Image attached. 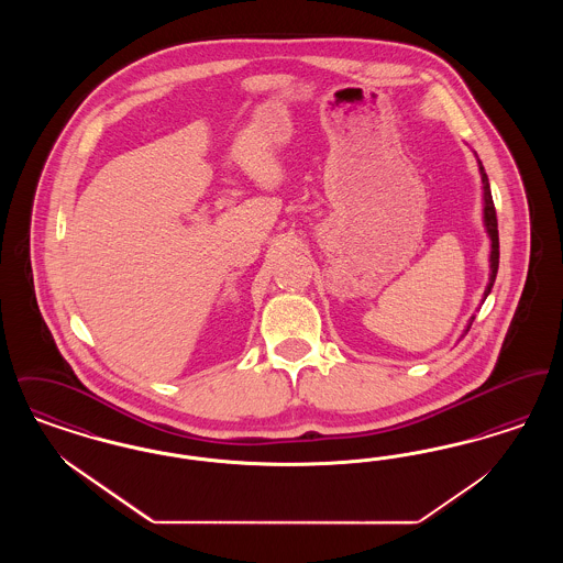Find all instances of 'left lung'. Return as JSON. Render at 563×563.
Segmentation results:
<instances>
[{
    "instance_id": "left-lung-1",
    "label": "left lung",
    "mask_w": 563,
    "mask_h": 563,
    "mask_svg": "<svg viewBox=\"0 0 563 563\" xmlns=\"http://www.w3.org/2000/svg\"><path fill=\"white\" fill-rule=\"evenodd\" d=\"M475 156H477V154H475ZM477 162H479V173H482L483 184V223H485V232H487L489 242H492V249H489V283H487V287H485V291H483V301H485V297L489 295L492 287H494L496 274H498V260H500V251H498V249H500V242H498V219H496V209H494V200H492L489 181H487V175H485L482 161L477 158ZM473 321H475V317L468 319V324H466L462 338L468 333Z\"/></svg>"
}]
</instances>
